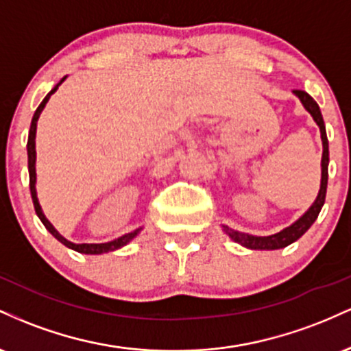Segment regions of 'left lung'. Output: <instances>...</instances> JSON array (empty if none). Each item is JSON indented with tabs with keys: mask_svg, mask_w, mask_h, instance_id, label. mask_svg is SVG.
<instances>
[{
	"mask_svg": "<svg viewBox=\"0 0 351 351\" xmlns=\"http://www.w3.org/2000/svg\"><path fill=\"white\" fill-rule=\"evenodd\" d=\"M293 94L299 97V100L304 106L305 110L312 115L313 122L318 125L320 128V136H322V147H324V153H322V180H320V189H318V195L315 201L312 203L307 211L302 215L295 223H292L291 226L284 228L282 231L276 232V234L271 236H252L247 234V232L236 231V229H231L229 226H224L223 231L231 237L232 241L237 244L244 245V247L252 249V251H274V249H282L287 247L289 244L295 243L299 237H302L305 232L308 231V228L315 223L318 217V213H320L322 206L325 203V195H327V183H328V140H327V132H325V123L324 117H322L320 107L313 100L307 92L304 90H293Z\"/></svg>",
	"mask_w": 351,
	"mask_h": 351,
	"instance_id": "8db88e82",
	"label": "left lung"
}]
</instances>
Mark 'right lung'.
I'll use <instances>...</instances> for the list:
<instances>
[{
	"label": "right lung",
	"mask_w": 351,
	"mask_h": 351,
	"mask_svg": "<svg viewBox=\"0 0 351 351\" xmlns=\"http://www.w3.org/2000/svg\"><path fill=\"white\" fill-rule=\"evenodd\" d=\"M66 77H67V75H66ZM66 77L60 79V82L56 84L54 88H52L49 94L44 97L43 102L39 104V107L36 108L33 120H31L29 136H27V170H29V189H31V198H33V203H34L36 215H38L39 219H41V223L44 224V226H46L47 231H49L51 234L59 241V243H62L64 245H66V247L72 249V251H77L80 254H104V252L117 251V249L123 247V245H127L132 239H134V237L138 236V232L142 231V228L135 229V231L128 232V234L117 237V239H114V241H108V243H100V244H87V243L75 244V243H71L69 239H66V237H64L62 234H59L58 229L52 226L51 221L47 219L46 216H44L43 208H41V204H39V199H38V193H36V128H38V120H39V115H41V112L44 110V107H46L47 100H49L51 95L54 94L56 90H58L60 84L66 80Z\"/></svg>",
	"instance_id": "1"
}]
</instances>
